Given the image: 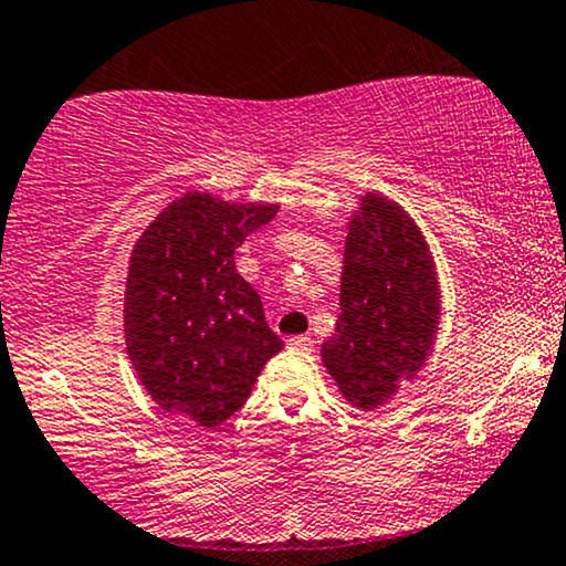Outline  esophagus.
Wrapping results in <instances>:
<instances>
[{"instance_id":"esophagus-1","label":"esophagus","mask_w":566,"mask_h":566,"mask_svg":"<svg viewBox=\"0 0 566 566\" xmlns=\"http://www.w3.org/2000/svg\"><path fill=\"white\" fill-rule=\"evenodd\" d=\"M285 345H289L291 350H296V353H310V350H313V336H307V334L291 336V339L285 342Z\"/></svg>"}]
</instances>
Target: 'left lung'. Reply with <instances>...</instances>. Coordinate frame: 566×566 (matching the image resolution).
<instances>
[{
    "label": "left lung",
    "mask_w": 566,
    "mask_h": 566,
    "mask_svg": "<svg viewBox=\"0 0 566 566\" xmlns=\"http://www.w3.org/2000/svg\"><path fill=\"white\" fill-rule=\"evenodd\" d=\"M339 321L323 366L355 409H379L433 353L441 289L428 240L396 200L366 192L342 266Z\"/></svg>",
    "instance_id": "left-lung-1"
}]
</instances>
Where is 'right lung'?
I'll list each match as a JSON object with an SVG mask.
<instances>
[{
  "instance_id": "add662e5",
  "label": "right lung",
  "mask_w": 566,
  "mask_h": 566,
  "mask_svg": "<svg viewBox=\"0 0 566 566\" xmlns=\"http://www.w3.org/2000/svg\"><path fill=\"white\" fill-rule=\"evenodd\" d=\"M272 202L187 192L133 245L125 281V345L151 401L200 428L230 420L283 339L266 326L234 249L275 219Z\"/></svg>"
}]
</instances>
